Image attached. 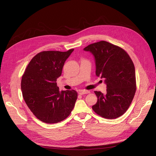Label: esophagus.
Segmentation results:
<instances>
[{"label":"esophagus","instance_id":"obj_1","mask_svg":"<svg viewBox=\"0 0 156 156\" xmlns=\"http://www.w3.org/2000/svg\"><path fill=\"white\" fill-rule=\"evenodd\" d=\"M90 93V91L89 90H80L79 92V94H80V95H83V94H88Z\"/></svg>","mask_w":156,"mask_h":156}]
</instances>
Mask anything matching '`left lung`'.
Listing matches in <instances>:
<instances>
[{
  "label": "left lung",
  "mask_w": 156,
  "mask_h": 156,
  "mask_svg": "<svg viewBox=\"0 0 156 156\" xmlns=\"http://www.w3.org/2000/svg\"><path fill=\"white\" fill-rule=\"evenodd\" d=\"M95 60L96 75L105 79L107 92L94 91L98 101L92 109L105 119H115L126 112L136 91L135 69L126 52L105 41H100L83 49Z\"/></svg>",
  "instance_id": "1"
}]
</instances>
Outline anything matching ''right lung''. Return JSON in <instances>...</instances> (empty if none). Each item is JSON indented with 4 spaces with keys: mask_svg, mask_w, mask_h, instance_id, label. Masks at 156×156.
Listing matches in <instances>:
<instances>
[{
    "mask_svg": "<svg viewBox=\"0 0 156 156\" xmlns=\"http://www.w3.org/2000/svg\"><path fill=\"white\" fill-rule=\"evenodd\" d=\"M74 49L66 52L43 51L32 58L21 79L27 105L37 119L48 124L58 123L70 115L77 98L72 90H59L56 84L66 60Z\"/></svg>",
    "mask_w": 156,
    "mask_h": 156,
    "instance_id": "obj_1",
    "label": "right lung"
}]
</instances>
